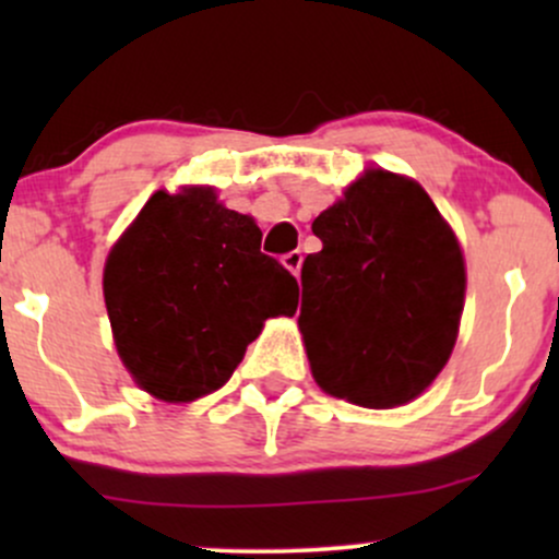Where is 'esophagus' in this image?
Instances as JSON below:
<instances>
[{"instance_id": "esophagus-1", "label": "esophagus", "mask_w": 559, "mask_h": 559, "mask_svg": "<svg viewBox=\"0 0 559 559\" xmlns=\"http://www.w3.org/2000/svg\"><path fill=\"white\" fill-rule=\"evenodd\" d=\"M281 262H284V267L288 273H294L299 278V271H301V252L297 249V252H288L281 258Z\"/></svg>"}]
</instances>
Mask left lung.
I'll return each instance as SVG.
<instances>
[{"mask_svg": "<svg viewBox=\"0 0 559 559\" xmlns=\"http://www.w3.org/2000/svg\"><path fill=\"white\" fill-rule=\"evenodd\" d=\"M299 333L325 394L370 409L418 400L452 357L465 307L457 234L415 178L365 168L312 223Z\"/></svg>", "mask_w": 559, "mask_h": 559, "instance_id": "8db88e82", "label": "left lung"}]
</instances>
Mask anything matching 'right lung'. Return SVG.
Wrapping results in <instances>:
<instances>
[{
	"label": "right lung",
	"mask_w": 559,
	"mask_h": 559,
	"mask_svg": "<svg viewBox=\"0 0 559 559\" xmlns=\"http://www.w3.org/2000/svg\"><path fill=\"white\" fill-rule=\"evenodd\" d=\"M260 241L258 221L215 186L146 199L102 275L115 349L141 391L170 404L213 394L267 318L297 312V278Z\"/></svg>",
	"instance_id": "add662e5"
}]
</instances>
